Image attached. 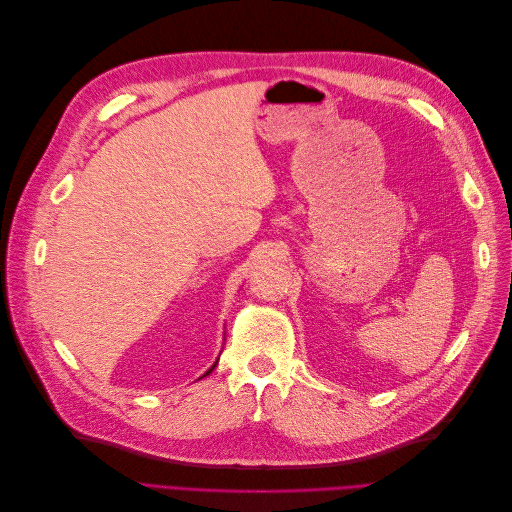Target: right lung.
<instances>
[{
  "label": "right lung",
  "instance_id": "add662e5",
  "mask_svg": "<svg viewBox=\"0 0 512 512\" xmlns=\"http://www.w3.org/2000/svg\"><path fill=\"white\" fill-rule=\"evenodd\" d=\"M216 362H218V360H216ZM216 362H214V364H212V369H210V371H208V373H212V371H214V367H216ZM208 373H206V375H208Z\"/></svg>",
  "mask_w": 512,
  "mask_h": 512
}]
</instances>
